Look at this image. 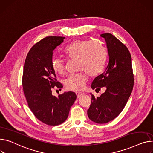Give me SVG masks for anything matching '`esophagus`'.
Masks as SVG:
<instances>
[{"label": "esophagus", "instance_id": "obj_1", "mask_svg": "<svg viewBox=\"0 0 153 153\" xmlns=\"http://www.w3.org/2000/svg\"><path fill=\"white\" fill-rule=\"evenodd\" d=\"M76 95H77V98H79L81 96H82V95H84V94H83V93H81V92H77V93H76Z\"/></svg>", "mask_w": 153, "mask_h": 153}]
</instances>
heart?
Instances as JSON below:
<instances>
[{
  "label": "heart",
  "mask_w": 153,
  "mask_h": 153,
  "mask_svg": "<svg viewBox=\"0 0 153 153\" xmlns=\"http://www.w3.org/2000/svg\"><path fill=\"white\" fill-rule=\"evenodd\" d=\"M66 55L72 59L78 60V70L84 72L69 76L65 81L66 87L72 91L84 89L87 80L88 75L95 77L104 69L106 52L100 43L90 40H77L71 43L65 49ZM52 65L56 73L63 74L66 66L64 60L61 58H54Z\"/></svg>",
  "instance_id": "b5f03b06"
}]
</instances>
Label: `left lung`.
Returning <instances> with one entry per match:
<instances>
[{
    "mask_svg": "<svg viewBox=\"0 0 153 153\" xmlns=\"http://www.w3.org/2000/svg\"><path fill=\"white\" fill-rule=\"evenodd\" d=\"M109 61L105 71L94 80L91 87L96 91L104 87L100 97L90 93L91 103L87 111L89 119L98 124H105L117 117L124 108L134 87L131 57L127 47L115 36L105 33Z\"/></svg>",
    "mask_w": 153,
    "mask_h": 153,
    "instance_id": "1",
    "label": "left lung"
}]
</instances>
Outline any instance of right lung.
<instances>
[{
	"label": "right lung",
	"mask_w": 153,
	"mask_h": 153,
	"mask_svg": "<svg viewBox=\"0 0 153 153\" xmlns=\"http://www.w3.org/2000/svg\"><path fill=\"white\" fill-rule=\"evenodd\" d=\"M65 38L49 36L40 40L29 50L23 68L22 83L28 106L39 120L49 126L64 123L77 98L73 91L58 97L52 94L53 88H63L56 81L52 62L53 50Z\"/></svg>",
	"instance_id": "obj_1"
}]
</instances>
